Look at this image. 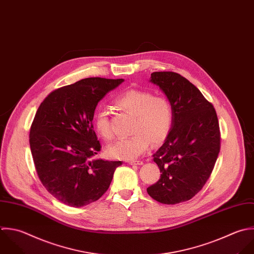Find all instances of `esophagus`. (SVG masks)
<instances>
[{"mask_svg":"<svg viewBox=\"0 0 254 254\" xmlns=\"http://www.w3.org/2000/svg\"><path fill=\"white\" fill-rule=\"evenodd\" d=\"M128 163L130 165H141L143 162L141 160H129Z\"/></svg>","mask_w":254,"mask_h":254,"instance_id":"1","label":"esophagus"}]
</instances>
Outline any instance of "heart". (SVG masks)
<instances>
[{
    "label": "heart",
    "instance_id": "b5f03b06",
    "mask_svg": "<svg viewBox=\"0 0 254 254\" xmlns=\"http://www.w3.org/2000/svg\"><path fill=\"white\" fill-rule=\"evenodd\" d=\"M116 106L124 112L134 115L132 135L116 140L108 147L111 157L132 160L140 156L150 144L162 143L169 135L174 113L170 101L164 96H154L150 91L129 89L115 100ZM98 133L105 139L113 138L109 112L100 108L94 118Z\"/></svg>",
    "mask_w": 254,
    "mask_h": 254
}]
</instances>
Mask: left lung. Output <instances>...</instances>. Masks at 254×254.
Here are the masks:
<instances>
[{
  "mask_svg": "<svg viewBox=\"0 0 254 254\" xmlns=\"http://www.w3.org/2000/svg\"><path fill=\"white\" fill-rule=\"evenodd\" d=\"M150 81L167 96L174 120L165 142L152 155L161 176L147 193L162 204L183 203L201 191L215 167L221 149L218 116L213 104L182 75L153 72Z\"/></svg>",
  "mask_w": 254,
  "mask_h": 254,
  "instance_id": "left-lung-1",
  "label": "left lung"
}]
</instances>
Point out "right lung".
I'll return each instance as SVG.
<instances>
[{
	"label": "right lung",
	"mask_w": 254,
	"mask_h": 254,
	"mask_svg": "<svg viewBox=\"0 0 254 254\" xmlns=\"http://www.w3.org/2000/svg\"><path fill=\"white\" fill-rule=\"evenodd\" d=\"M124 79L92 77L52 91L40 104L29 130L39 180L61 203L80 208L109 189L122 161L93 159L100 150L95 109Z\"/></svg>",
	"instance_id": "right-lung-1"
}]
</instances>
